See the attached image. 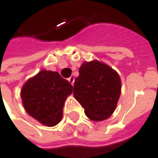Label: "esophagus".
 <instances>
[{"mask_svg": "<svg viewBox=\"0 0 158 158\" xmlns=\"http://www.w3.org/2000/svg\"><path fill=\"white\" fill-rule=\"evenodd\" d=\"M68 80H69V82L73 85V83H74V77H73V76H71Z\"/></svg>", "mask_w": 158, "mask_h": 158, "instance_id": "34e87169", "label": "esophagus"}]
</instances>
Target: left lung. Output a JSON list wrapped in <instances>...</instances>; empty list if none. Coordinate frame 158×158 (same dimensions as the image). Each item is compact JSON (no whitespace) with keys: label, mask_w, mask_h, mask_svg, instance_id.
I'll list each match as a JSON object with an SVG mask.
<instances>
[{"label":"left lung","mask_w":158,"mask_h":158,"mask_svg":"<svg viewBox=\"0 0 158 158\" xmlns=\"http://www.w3.org/2000/svg\"><path fill=\"white\" fill-rule=\"evenodd\" d=\"M121 93V79L110 66L93 60L84 62L75 78L73 96L93 121L109 118L114 112Z\"/></svg>","instance_id":"left-lung-1"}]
</instances>
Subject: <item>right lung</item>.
<instances>
[{
  "label": "right lung",
  "instance_id": "obj_1",
  "mask_svg": "<svg viewBox=\"0 0 158 158\" xmlns=\"http://www.w3.org/2000/svg\"><path fill=\"white\" fill-rule=\"evenodd\" d=\"M73 93V85L57 72L43 70L30 78L21 89L26 112L46 127L60 122L66 98Z\"/></svg>",
  "mask_w": 158,
  "mask_h": 158
}]
</instances>
